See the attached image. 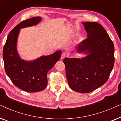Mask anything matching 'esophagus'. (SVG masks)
I'll list each match as a JSON object with an SVG mask.
<instances>
[{
	"label": "esophagus",
	"mask_w": 121,
	"mask_h": 121,
	"mask_svg": "<svg viewBox=\"0 0 121 121\" xmlns=\"http://www.w3.org/2000/svg\"><path fill=\"white\" fill-rule=\"evenodd\" d=\"M65 53L64 52H63L62 53V55H61V57H60L61 60L63 59L64 58H65Z\"/></svg>",
	"instance_id": "esophagus-1"
}]
</instances>
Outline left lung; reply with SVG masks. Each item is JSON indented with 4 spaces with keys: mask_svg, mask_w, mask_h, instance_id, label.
<instances>
[{
    "mask_svg": "<svg viewBox=\"0 0 121 121\" xmlns=\"http://www.w3.org/2000/svg\"><path fill=\"white\" fill-rule=\"evenodd\" d=\"M87 38L78 44L82 58H65L63 62L69 86L73 90L88 93L106 83L115 63L113 43L101 25L82 22Z\"/></svg>",
    "mask_w": 121,
    "mask_h": 121,
    "instance_id": "8db88e82",
    "label": "left lung"
}]
</instances>
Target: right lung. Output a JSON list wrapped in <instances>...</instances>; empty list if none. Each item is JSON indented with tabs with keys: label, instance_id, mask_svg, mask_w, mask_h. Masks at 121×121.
Segmentation results:
<instances>
[{
	"label": "right lung",
	"instance_id": "obj_1",
	"mask_svg": "<svg viewBox=\"0 0 121 121\" xmlns=\"http://www.w3.org/2000/svg\"><path fill=\"white\" fill-rule=\"evenodd\" d=\"M39 16L23 21L8 35L3 48V57L6 73L11 82L21 90L29 92L41 91L47 85V73L60 58L62 51L42 56L33 60L21 59L17 50L20 29L35 26L42 20Z\"/></svg>",
	"mask_w": 121,
	"mask_h": 121
}]
</instances>
